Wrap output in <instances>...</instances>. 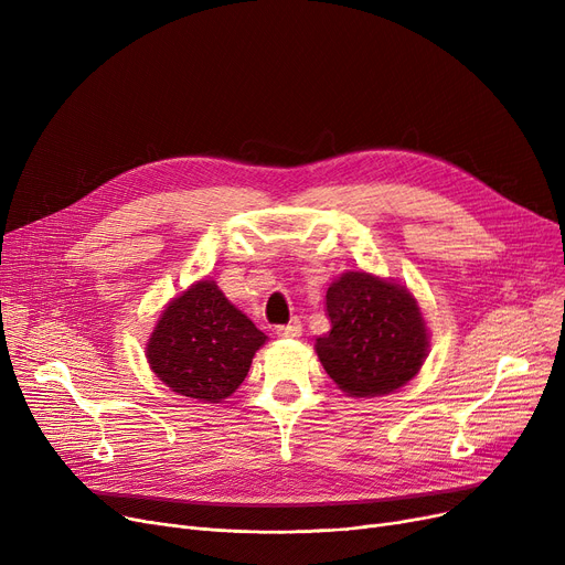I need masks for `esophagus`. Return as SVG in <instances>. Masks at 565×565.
<instances>
[{"mask_svg":"<svg viewBox=\"0 0 565 565\" xmlns=\"http://www.w3.org/2000/svg\"><path fill=\"white\" fill-rule=\"evenodd\" d=\"M300 334H302V324L298 320H292L288 324H279V328H277L279 339H298Z\"/></svg>","mask_w":565,"mask_h":565,"instance_id":"esophagus-1","label":"esophagus"}]
</instances>
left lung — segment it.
<instances>
[{
	"instance_id": "left-lung-1",
	"label": "left lung",
	"mask_w": 565,
	"mask_h": 565,
	"mask_svg": "<svg viewBox=\"0 0 565 565\" xmlns=\"http://www.w3.org/2000/svg\"><path fill=\"white\" fill-rule=\"evenodd\" d=\"M330 332L316 339L318 360L350 396L401 390L419 373L428 330L414 295L369 273H343L324 295Z\"/></svg>"
}]
</instances>
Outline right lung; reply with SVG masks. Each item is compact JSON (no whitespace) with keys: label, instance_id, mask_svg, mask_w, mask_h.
I'll return each mask as SVG.
<instances>
[{"label":"right lung","instance_id":"1","mask_svg":"<svg viewBox=\"0 0 565 565\" xmlns=\"http://www.w3.org/2000/svg\"><path fill=\"white\" fill-rule=\"evenodd\" d=\"M265 339L215 281L201 279L167 305L146 360L171 392L220 403L241 387Z\"/></svg>","mask_w":565,"mask_h":565}]
</instances>
